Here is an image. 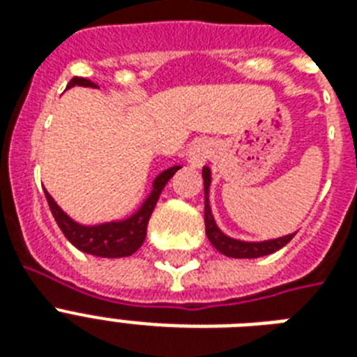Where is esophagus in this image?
I'll use <instances>...</instances> for the list:
<instances>
[{
    "label": "esophagus",
    "instance_id": "obj_1",
    "mask_svg": "<svg viewBox=\"0 0 357 357\" xmlns=\"http://www.w3.org/2000/svg\"><path fill=\"white\" fill-rule=\"evenodd\" d=\"M209 155H211V144L206 139L192 140L187 148V161L192 167H202L209 159Z\"/></svg>",
    "mask_w": 357,
    "mask_h": 357
}]
</instances>
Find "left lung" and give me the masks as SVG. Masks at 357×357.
<instances>
[{
    "label": "left lung",
    "instance_id": "left-lung-1",
    "mask_svg": "<svg viewBox=\"0 0 357 357\" xmlns=\"http://www.w3.org/2000/svg\"><path fill=\"white\" fill-rule=\"evenodd\" d=\"M202 178H204V192H206V207H204V220H206V235L209 243L220 252V254L235 257V259H254L263 255L274 254L294 237V234L283 235L278 238L268 241H241V238L229 237L218 228L217 220L213 217L211 206H209V189H211V168H202Z\"/></svg>",
    "mask_w": 357,
    "mask_h": 357
}]
</instances>
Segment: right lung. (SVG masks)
<instances>
[{
    "label": "right lung",
    "instance_id": "right-lung-1",
    "mask_svg": "<svg viewBox=\"0 0 357 357\" xmlns=\"http://www.w3.org/2000/svg\"><path fill=\"white\" fill-rule=\"evenodd\" d=\"M72 86L98 89L96 83L85 79V77H74L66 89H72ZM179 168L181 167L176 165V167L162 170L153 179L150 195L140 202V206L129 217L119 218V220H107V222L100 224L77 222V220L70 217L68 213L63 211V207L53 200L52 195L46 189H44V192H46V200L50 204V209H52L55 222L59 224V228L64 234V237L68 238L75 248L85 252V254L96 255V257H109V259L128 257V255H133L144 243L148 220H150L151 213L155 209L157 200H159L165 185L168 183V179L172 178Z\"/></svg>",
    "mask_w": 357,
    "mask_h": 357
}]
</instances>
